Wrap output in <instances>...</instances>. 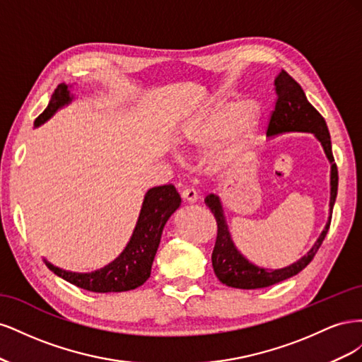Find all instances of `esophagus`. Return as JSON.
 Here are the masks:
<instances>
[{
    "instance_id": "obj_1",
    "label": "esophagus",
    "mask_w": 362,
    "mask_h": 362,
    "mask_svg": "<svg viewBox=\"0 0 362 362\" xmlns=\"http://www.w3.org/2000/svg\"><path fill=\"white\" fill-rule=\"evenodd\" d=\"M181 198H182L185 202L193 204V202L198 201V193H196L193 189H185V190H182V193H181Z\"/></svg>"
}]
</instances>
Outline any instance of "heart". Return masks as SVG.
<instances>
[{
  "label": "heart",
  "instance_id": "obj_1",
  "mask_svg": "<svg viewBox=\"0 0 362 362\" xmlns=\"http://www.w3.org/2000/svg\"><path fill=\"white\" fill-rule=\"evenodd\" d=\"M259 113L252 101L218 103L211 110L192 117L175 136V146L185 157L206 152V168L221 172L252 146L258 133Z\"/></svg>",
  "mask_w": 362,
  "mask_h": 362
}]
</instances>
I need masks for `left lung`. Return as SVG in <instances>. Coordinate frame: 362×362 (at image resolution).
<instances>
[{
  "label": "left lung",
  "mask_w": 362,
  "mask_h": 362,
  "mask_svg": "<svg viewBox=\"0 0 362 362\" xmlns=\"http://www.w3.org/2000/svg\"><path fill=\"white\" fill-rule=\"evenodd\" d=\"M275 87L278 100L269 122L267 137L270 139L284 133H311L320 141L326 158L331 163L329 217H327V222L323 228L322 234L303 257H300L298 261H294L293 264L287 267L273 270L254 264V262H250L242 252L237 249L231 233H229V226L226 223L221 198L214 193L208 194L205 198V204L214 214L217 222V238L211 255L213 269L218 281L225 284V286L234 288L255 290L270 287L273 284L282 282L294 275H298L300 270L308 266L314 255L317 254V250L322 246V242L327 234V229H329L332 208L337 199L338 170L337 164L334 163L331 136L329 131H327V125L323 116L315 110L308 100H306L302 87L296 83L286 71H281L278 74L275 78Z\"/></svg>",
  "instance_id": "obj_1"
}]
</instances>
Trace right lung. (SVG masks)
Returning <instances> with one entry per match:
<instances>
[{"label": "right lung", "mask_w": 362, "mask_h": 362, "mask_svg": "<svg viewBox=\"0 0 362 362\" xmlns=\"http://www.w3.org/2000/svg\"><path fill=\"white\" fill-rule=\"evenodd\" d=\"M71 87L72 86L64 83L59 84L45 112L35 120V127L45 124L57 110L72 103L74 93H71ZM180 205L181 196L172 184L149 189L145 193L133 235L125 249L120 252L119 257L101 269L89 273H78L63 270L47 259L43 261L57 276L87 291L120 293L134 290L144 286L151 276V267L160 245L163 228Z\"/></svg>", "instance_id": "1"}]
</instances>
